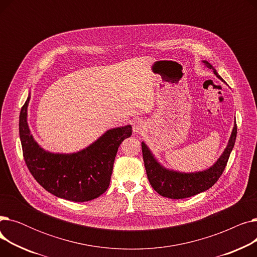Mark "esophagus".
<instances>
[{
	"label": "esophagus",
	"mask_w": 257,
	"mask_h": 257,
	"mask_svg": "<svg viewBox=\"0 0 257 257\" xmlns=\"http://www.w3.org/2000/svg\"><path fill=\"white\" fill-rule=\"evenodd\" d=\"M145 128H146V124H145V121L142 120V119L134 120V123L132 124L133 132H136V133L143 132L145 130Z\"/></svg>",
	"instance_id": "1"
}]
</instances>
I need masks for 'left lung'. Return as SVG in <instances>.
Masks as SVG:
<instances>
[{"mask_svg": "<svg viewBox=\"0 0 257 257\" xmlns=\"http://www.w3.org/2000/svg\"><path fill=\"white\" fill-rule=\"evenodd\" d=\"M203 63L208 69L212 70L213 74L219 79L224 81L209 62L203 60ZM236 132L237 128L234 121L231 137L220 158L209 169L196 173H181L166 169L158 163L149 148L143 142V158L150 184L159 195L170 199H184L207 191L219 180L225 170L229 156L234 147Z\"/></svg>", "mask_w": 257, "mask_h": 257, "instance_id": "left-lung-1", "label": "left lung"}]
</instances>
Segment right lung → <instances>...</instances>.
Instances as JSON below:
<instances>
[{
	"instance_id": "obj_1",
	"label": "right lung",
	"mask_w": 257,
	"mask_h": 257,
	"mask_svg": "<svg viewBox=\"0 0 257 257\" xmlns=\"http://www.w3.org/2000/svg\"><path fill=\"white\" fill-rule=\"evenodd\" d=\"M30 93L20 113V139L23 155L34 179L58 198L85 202L101 196L109 186L118 147L131 137L130 125L107 130L96 142L76 153L61 154L44 150L30 132L27 109Z\"/></svg>"
}]
</instances>
